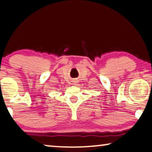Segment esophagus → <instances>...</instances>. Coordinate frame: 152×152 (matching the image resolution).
Returning a JSON list of instances; mask_svg holds the SVG:
<instances>
[{"label": "esophagus", "mask_w": 152, "mask_h": 152, "mask_svg": "<svg viewBox=\"0 0 152 152\" xmlns=\"http://www.w3.org/2000/svg\"><path fill=\"white\" fill-rule=\"evenodd\" d=\"M77 83V82H75V83Z\"/></svg>", "instance_id": "34e87169"}]
</instances>
